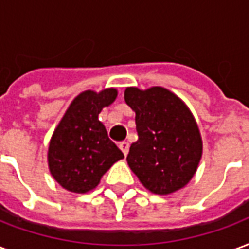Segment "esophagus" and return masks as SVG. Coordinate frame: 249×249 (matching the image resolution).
Listing matches in <instances>:
<instances>
[{"mask_svg": "<svg viewBox=\"0 0 249 249\" xmlns=\"http://www.w3.org/2000/svg\"><path fill=\"white\" fill-rule=\"evenodd\" d=\"M119 148L122 150L123 152V155L126 157L127 154H128V148H130V144L127 142H122V143H119Z\"/></svg>", "mask_w": 249, "mask_h": 249, "instance_id": "34e87169", "label": "esophagus"}]
</instances>
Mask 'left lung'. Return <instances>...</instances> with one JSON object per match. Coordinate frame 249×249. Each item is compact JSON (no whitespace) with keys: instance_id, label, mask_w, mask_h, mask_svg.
Instances as JSON below:
<instances>
[{"instance_id":"left-lung-1","label":"left lung","mask_w":249,"mask_h":249,"mask_svg":"<svg viewBox=\"0 0 249 249\" xmlns=\"http://www.w3.org/2000/svg\"><path fill=\"white\" fill-rule=\"evenodd\" d=\"M124 101L135 112L138 141L127 163L143 187L170 195L191 180L203 154L200 131L191 110L162 86L126 87Z\"/></svg>"}]
</instances>
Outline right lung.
I'll return each mask as SVG.
<instances>
[{
  "label": "right lung",
  "instance_id": "obj_1",
  "mask_svg": "<svg viewBox=\"0 0 249 249\" xmlns=\"http://www.w3.org/2000/svg\"><path fill=\"white\" fill-rule=\"evenodd\" d=\"M118 90H86L72 99L49 143V171L65 190L86 194L99 184L110 167L124 158L108 139L106 127L98 119L103 107L110 106Z\"/></svg>",
  "mask_w": 249,
  "mask_h": 249
}]
</instances>
